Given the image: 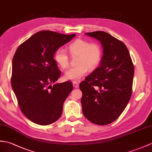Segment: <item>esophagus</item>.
<instances>
[{
	"label": "esophagus",
	"mask_w": 152,
	"mask_h": 152,
	"mask_svg": "<svg viewBox=\"0 0 152 152\" xmlns=\"http://www.w3.org/2000/svg\"><path fill=\"white\" fill-rule=\"evenodd\" d=\"M72 85H73V87L75 88H77L79 87V83L76 82H73Z\"/></svg>",
	"instance_id": "obj_1"
}]
</instances>
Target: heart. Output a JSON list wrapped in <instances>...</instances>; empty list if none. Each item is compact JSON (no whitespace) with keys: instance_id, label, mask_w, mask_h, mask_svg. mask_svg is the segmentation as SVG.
Instances as JSON below:
<instances>
[{"instance_id":"1","label":"heart","mask_w":152,"mask_h":152,"mask_svg":"<svg viewBox=\"0 0 152 152\" xmlns=\"http://www.w3.org/2000/svg\"><path fill=\"white\" fill-rule=\"evenodd\" d=\"M69 50L71 55H78L77 60L78 65L66 71L64 78L66 80L79 81L86 75L89 69H96L101 61L102 51L101 47L98 43H90L87 40L77 39L69 46ZM54 59L62 69H66L69 66V57L62 48L56 50Z\"/></svg>"}]
</instances>
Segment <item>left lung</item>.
I'll return each instance as SVG.
<instances>
[{
	"label": "left lung",
	"mask_w": 152,
	"mask_h": 152,
	"mask_svg": "<svg viewBox=\"0 0 152 152\" xmlns=\"http://www.w3.org/2000/svg\"><path fill=\"white\" fill-rule=\"evenodd\" d=\"M103 47L100 65L80 83L83 115L97 125L114 122L124 111L132 93L134 66L124 43L102 31L86 34Z\"/></svg>",
	"instance_id": "1"
}]
</instances>
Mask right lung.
<instances>
[{
    "label": "right lung",
    "instance_id": "1",
    "mask_svg": "<svg viewBox=\"0 0 152 152\" xmlns=\"http://www.w3.org/2000/svg\"><path fill=\"white\" fill-rule=\"evenodd\" d=\"M76 34L38 31L17 48L12 60V87L21 111L36 124L58 121L63 103L73 89L70 82L56 83L61 71L54 55Z\"/></svg>",
    "mask_w": 152,
    "mask_h": 152
}]
</instances>
